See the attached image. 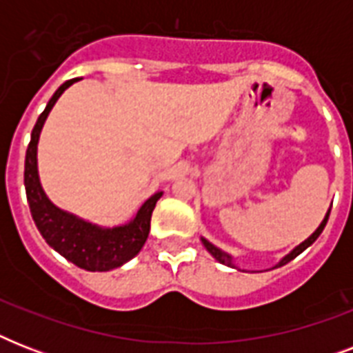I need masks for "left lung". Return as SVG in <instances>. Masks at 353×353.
<instances>
[{
    "label": "left lung",
    "mask_w": 353,
    "mask_h": 353,
    "mask_svg": "<svg viewBox=\"0 0 353 353\" xmlns=\"http://www.w3.org/2000/svg\"><path fill=\"white\" fill-rule=\"evenodd\" d=\"M328 218H330V210H328V214H326V218H324V220H323V223L319 225L317 231L313 232V234L310 236L307 240L302 241L301 245L295 247V249H293V251H291L290 254H288V256L282 258V260H280V263H279V265H276V268H280V265H284V263L291 262V260H293V258H295V256H299V254H301V252L304 251V249H307V247L312 245L313 241L317 240L319 236H321V232L324 231V227H326V221H328ZM201 241H203V245L207 247V251H209L210 254H212V256H214L216 260H218V262H221V263H225V265H231V268H234V263H232V258L229 256L227 252H223V251H221V249H218V247H216V245H212V243H210V241L205 240V238H203V240H201Z\"/></svg>",
    "instance_id": "1"
}]
</instances>
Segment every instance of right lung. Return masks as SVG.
<instances>
[{
	"label": "right lung",
	"instance_id": "add662e5",
	"mask_svg": "<svg viewBox=\"0 0 353 353\" xmlns=\"http://www.w3.org/2000/svg\"><path fill=\"white\" fill-rule=\"evenodd\" d=\"M73 82H77V79L68 80L58 88L32 128L30 143L25 155V192H27L30 214L38 231L54 251L85 271H110V269L121 268L122 263L132 260L143 249L150 232L152 212L163 192L154 194L152 198L146 199L130 223L113 227V229H101V227L91 225L77 216L63 212L47 199L38 179V165H36L38 139H40L41 126L51 112V108L54 106L58 97Z\"/></svg>",
	"mask_w": 353,
	"mask_h": 353
}]
</instances>
